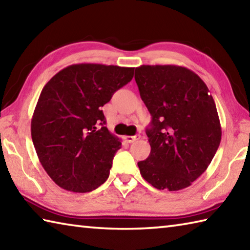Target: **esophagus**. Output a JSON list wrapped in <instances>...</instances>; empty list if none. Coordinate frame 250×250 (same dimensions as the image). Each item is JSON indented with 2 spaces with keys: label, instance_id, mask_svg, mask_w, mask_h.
<instances>
[{
  "label": "esophagus",
  "instance_id": "esophagus-1",
  "mask_svg": "<svg viewBox=\"0 0 250 250\" xmlns=\"http://www.w3.org/2000/svg\"><path fill=\"white\" fill-rule=\"evenodd\" d=\"M140 139V135H135V136H124V140L127 143H134V141Z\"/></svg>",
  "mask_w": 250,
  "mask_h": 250
}]
</instances>
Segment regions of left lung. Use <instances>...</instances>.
I'll return each instance as SVG.
<instances>
[{
  "mask_svg": "<svg viewBox=\"0 0 250 250\" xmlns=\"http://www.w3.org/2000/svg\"><path fill=\"white\" fill-rule=\"evenodd\" d=\"M135 81L152 117L146 129L151 151L138 162L141 176L157 189H184L206 171L220 146L213 98L198 75L176 65H141Z\"/></svg>",
  "mask_w": 250,
  "mask_h": 250,
  "instance_id": "1",
  "label": "left lung"
}]
</instances>
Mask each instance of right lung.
Segmentation results:
<instances>
[{"label":"right lung","instance_id":"1","mask_svg":"<svg viewBox=\"0 0 250 250\" xmlns=\"http://www.w3.org/2000/svg\"><path fill=\"white\" fill-rule=\"evenodd\" d=\"M133 77V67L83 63L46 83L32 115L31 138L56 185L88 192L107 180L122 144L106 128L101 107Z\"/></svg>","mask_w":250,"mask_h":250}]
</instances>
